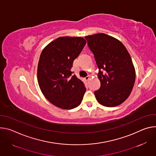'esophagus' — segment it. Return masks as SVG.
<instances>
[{
    "mask_svg": "<svg viewBox=\"0 0 156 156\" xmlns=\"http://www.w3.org/2000/svg\"><path fill=\"white\" fill-rule=\"evenodd\" d=\"M84 79H85V80H89V79H90V76H86Z\"/></svg>",
    "mask_w": 156,
    "mask_h": 156,
    "instance_id": "esophagus-1",
    "label": "esophagus"
}]
</instances>
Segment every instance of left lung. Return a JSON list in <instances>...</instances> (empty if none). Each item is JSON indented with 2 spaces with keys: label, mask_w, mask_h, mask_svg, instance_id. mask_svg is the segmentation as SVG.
I'll return each mask as SVG.
<instances>
[{
  "label": "left lung",
  "mask_w": 156,
  "mask_h": 156,
  "mask_svg": "<svg viewBox=\"0 0 156 156\" xmlns=\"http://www.w3.org/2000/svg\"><path fill=\"white\" fill-rule=\"evenodd\" d=\"M99 69L100 87L94 92L101 105L113 107L129 96L136 73L131 58L123 43L105 33L85 37ZM106 71L102 74V70Z\"/></svg>",
  "instance_id": "1"
}]
</instances>
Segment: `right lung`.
I'll return each mask as SVG.
<instances>
[{"instance_id":"add662e5","label":"right lung","mask_w":156,"mask_h":156,"mask_svg":"<svg viewBox=\"0 0 156 156\" xmlns=\"http://www.w3.org/2000/svg\"><path fill=\"white\" fill-rule=\"evenodd\" d=\"M86 44L82 37H59L48 44L40 57L37 79L40 88L52 104L62 109L79 106L86 91L71 69Z\"/></svg>"}]
</instances>
